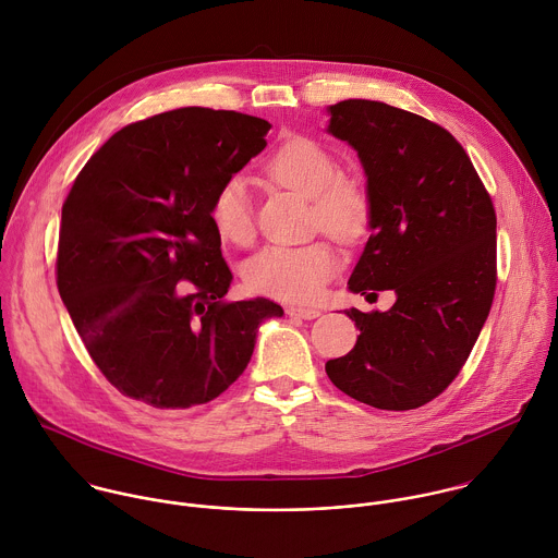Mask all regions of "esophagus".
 I'll return each instance as SVG.
<instances>
[{
    "instance_id": "34e87169",
    "label": "esophagus",
    "mask_w": 558,
    "mask_h": 558,
    "mask_svg": "<svg viewBox=\"0 0 558 558\" xmlns=\"http://www.w3.org/2000/svg\"><path fill=\"white\" fill-rule=\"evenodd\" d=\"M287 315L298 317V319H317L322 313L317 308H311V306H289Z\"/></svg>"
}]
</instances>
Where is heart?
Instances as JSON below:
<instances>
[{"mask_svg":"<svg viewBox=\"0 0 558 558\" xmlns=\"http://www.w3.org/2000/svg\"><path fill=\"white\" fill-rule=\"evenodd\" d=\"M267 175L278 184L313 199V221L343 243L359 241L372 221L367 191L341 178L339 160L322 143L293 136L267 160ZM210 221L217 234L234 245L254 239V213L243 178L223 180L210 202ZM337 256L326 243L269 245L254 254L243 267L245 284L260 295L311 302L337 271Z\"/></svg>","mask_w":558,"mask_h":558,"instance_id":"1","label":"heart"}]
</instances>
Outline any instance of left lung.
Here are the masks:
<instances>
[{
    "instance_id": "1",
    "label": "left lung",
    "mask_w": 558,
    "mask_h": 558,
    "mask_svg": "<svg viewBox=\"0 0 558 558\" xmlns=\"http://www.w3.org/2000/svg\"><path fill=\"white\" fill-rule=\"evenodd\" d=\"M328 114V134L356 149L372 199V234L348 289H391L396 304L385 313L345 311L361 335L345 356L326 363V374L363 404L411 411L459 376L487 322L496 210L446 128L372 99L339 101Z\"/></svg>"
}]
</instances>
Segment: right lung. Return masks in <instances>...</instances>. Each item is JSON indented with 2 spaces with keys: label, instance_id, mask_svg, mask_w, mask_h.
Here are the masks:
<instances>
[{
  "label": "right lung",
  "instance_id": "right-lung-1",
  "mask_svg": "<svg viewBox=\"0 0 558 558\" xmlns=\"http://www.w3.org/2000/svg\"><path fill=\"white\" fill-rule=\"evenodd\" d=\"M271 123L175 108L112 134L77 173L58 241V291L99 372L154 409L221 396L258 326L284 311L223 302L232 271L210 221L217 186L267 145Z\"/></svg>",
  "mask_w": 558,
  "mask_h": 558
}]
</instances>
